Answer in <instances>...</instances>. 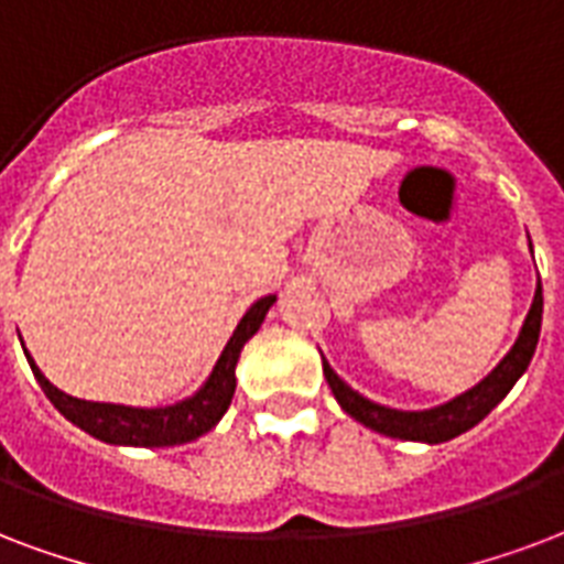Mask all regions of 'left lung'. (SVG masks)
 Wrapping results in <instances>:
<instances>
[{
	"label": "left lung",
	"instance_id": "left-lung-1",
	"mask_svg": "<svg viewBox=\"0 0 564 564\" xmlns=\"http://www.w3.org/2000/svg\"><path fill=\"white\" fill-rule=\"evenodd\" d=\"M529 249H532V243H529ZM541 312H544V297H541L539 282L527 321L520 327L518 341L511 345L506 357L499 359V366L490 371L488 378L478 380L473 389L431 410H395L359 395L357 389L347 387L345 380L329 368L327 359H324V378H327L333 395H336L347 416H354L371 431L383 434V437L413 440V443H446V440H455L469 427H476L511 392V387L523 378V371H527L529 362H532V354H535V345H539Z\"/></svg>",
	"mask_w": 564,
	"mask_h": 564
}]
</instances>
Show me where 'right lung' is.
Listing matches in <instances>:
<instances>
[{"label":"right lung","instance_id":"right-lung-1","mask_svg":"<svg viewBox=\"0 0 564 564\" xmlns=\"http://www.w3.org/2000/svg\"><path fill=\"white\" fill-rule=\"evenodd\" d=\"M276 303V294H267V297L256 300L247 308V315L240 317V324L228 338V345L223 347L217 366L210 371V378L177 404L169 408H127V404H100V401H83L56 389L50 380L44 378V371L35 366V359H25L35 371V380L44 389V395L53 401V408L74 422L76 427H83L91 437L112 443V446H145V448H160V446H181V443H193L202 434H207L210 427L217 425L219 419L226 416L231 395H235L237 378L235 368L240 359V350L247 345L249 338L256 336L258 327L264 324L267 308Z\"/></svg>","mask_w":564,"mask_h":564}]
</instances>
